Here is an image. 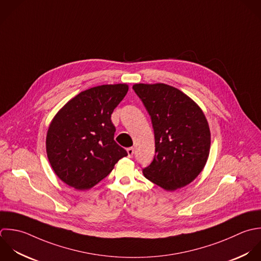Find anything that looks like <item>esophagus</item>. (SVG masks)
<instances>
[{
	"label": "esophagus",
	"instance_id": "1",
	"mask_svg": "<svg viewBox=\"0 0 261 261\" xmlns=\"http://www.w3.org/2000/svg\"><path fill=\"white\" fill-rule=\"evenodd\" d=\"M127 153H128V156H129V158H132L133 154H134V148H133V147L127 148Z\"/></svg>",
	"mask_w": 261,
	"mask_h": 261
}]
</instances>
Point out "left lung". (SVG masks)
<instances>
[{"label":"left lung","mask_w":261,"mask_h":261,"mask_svg":"<svg viewBox=\"0 0 261 261\" xmlns=\"http://www.w3.org/2000/svg\"><path fill=\"white\" fill-rule=\"evenodd\" d=\"M148 112L155 154L143 169L146 179L167 191L190 184L203 170L211 149V131L199 108L181 90L164 83L133 85Z\"/></svg>","instance_id":"1"}]
</instances>
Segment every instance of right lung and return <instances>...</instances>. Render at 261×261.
<instances>
[{"instance_id": "obj_1", "label": "right lung", "mask_w": 261, "mask_h": 261, "mask_svg": "<svg viewBox=\"0 0 261 261\" xmlns=\"http://www.w3.org/2000/svg\"><path fill=\"white\" fill-rule=\"evenodd\" d=\"M128 85L106 84L70 99L51 120L45 140L48 162L67 185L86 190L106 178L127 151L114 140L111 116Z\"/></svg>"}]
</instances>
